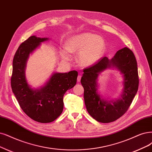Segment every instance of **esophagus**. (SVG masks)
<instances>
[{
  "instance_id": "esophagus-1",
  "label": "esophagus",
  "mask_w": 152,
  "mask_h": 152,
  "mask_svg": "<svg viewBox=\"0 0 152 152\" xmlns=\"http://www.w3.org/2000/svg\"><path fill=\"white\" fill-rule=\"evenodd\" d=\"M81 75H78L77 78V82H78V83L80 82V81H81Z\"/></svg>"
}]
</instances>
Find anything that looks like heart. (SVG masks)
<instances>
[{"mask_svg":"<svg viewBox=\"0 0 152 152\" xmlns=\"http://www.w3.org/2000/svg\"><path fill=\"white\" fill-rule=\"evenodd\" d=\"M66 48L62 53L64 59H69L68 52H80L78 63L83 66H90L102 58L106 50V43L102 37L90 32H83L69 38Z\"/></svg>","mask_w":152,"mask_h":152,"instance_id":"1","label":"heart"}]
</instances>
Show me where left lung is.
<instances>
[{
    "mask_svg": "<svg viewBox=\"0 0 152 152\" xmlns=\"http://www.w3.org/2000/svg\"><path fill=\"white\" fill-rule=\"evenodd\" d=\"M108 68L119 70L124 79V88L120 98L104 99L98 91L97 78ZM81 83L84 88V99L88 113L96 121L113 122L124 115L132 102L138 89L137 63L133 53L124 48L116 53L111 59H100L96 64L83 70Z\"/></svg>",
    "mask_w": 152,
    "mask_h": 152,
    "instance_id": "1",
    "label": "left lung"
}]
</instances>
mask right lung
<instances>
[{"label": "right lung", "mask_w": 152, "mask_h": 152, "mask_svg": "<svg viewBox=\"0 0 152 152\" xmlns=\"http://www.w3.org/2000/svg\"><path fill=\"white\" fill-rule=\"evenodd\" d=\"M48 40L32 36L22 42L14 55L11 77L12 90L22 110L33 120L42 123L52 122L60 116L64 94L76 85L77 77L76 71L55 72L40 88H32L29 85L26 77L28 58L41 42Z\"/></svg>", "instance_id": "right-lung-1"}]
</instances>
